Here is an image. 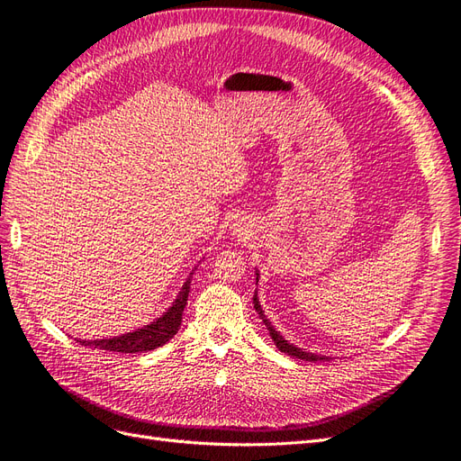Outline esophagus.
<instances>
[{
  "mask_svg": "<svg viewBox=\"0 0 461 461\" xmlns=\"http://www.w3.org/2000/svg\"><path fill=\"white\" fill-rule=\"evenodd\" d=\"M237 231H241V230H237ZM241 235H243V233H241Z\"/></svg>",
  "mask_w": 461,
  "mask_h": 461,
  "instance_id": "34e87169",
  "label": "esophagus"
}]
</instances>
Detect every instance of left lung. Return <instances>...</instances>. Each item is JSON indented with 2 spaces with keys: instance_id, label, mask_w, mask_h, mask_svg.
Wrapping results in <instances>:
<instances>
[{
  "instance_id": "left-lung-1",
  "label": "left lung",
  "mask_w": 461,
  "mask_h": 461,
  "mask_svg": "<svg viewBox=\"0 0 461 461\" xmlns=\"http://www.w3.org/2000/svg\"><path fill=\"white\" fill-rule=\"evenodd\" d=\"M257 281H258V274H257ZM252 304H255V308H257V312H258L260 320L264 321L266 328H268V331H270V337L274 339L276 347H277L281 352H285V354L293 356V358H299V360H304V362H318V360H328V358H325V356H320V354H312V352H306V350H303V348H299V347H294V345L287 343V340H285L284 337H281V335H279V333L274 330L272 321L264 316V312H262V308H260V303H258V296H257V293H255V296H252Z\"/></svg>"
}]
</instances>
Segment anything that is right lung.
I'll use <instances>...</instances> for the list:
<instances>
[{
    "mask_svg": "<svg viewBox=\"0 0 461 461\" xmlns=\"http://www.w3.org/2000/svg\"><path fill=\"white\" fill-rule=\"evenodd\" d=\"M189 285H191V276L184 284L180 294L174 301V304L165 312V316H160L157 321H151L145 328L126 333L121 337H113V339H101V340H80V345L84 347H94L99 350H113V352H122V354H136V352H147V350H155L162 347L165 343L177 333L182 325V314L184 308L187 304V294H189Z\"/></svg>",
    "mask_w": 461,
    "mask_h": 461,
    "instance_id": "obj_1",
    "label": "right lung"
}]
</instances>
